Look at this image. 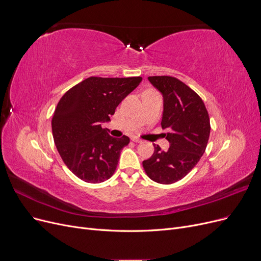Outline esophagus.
Listing matches in <instances>:
<instances>
[{"label":"esophagus","instance_id":"obj_1","mask_svg":"<svg viewBox=\"0 0 261 261\" xmlns=\"http://www.w3.org/2000/svg\"><path fill=\"white\" fill-rule=\"evenodd\" d=\"M132 141H133V143H136V144H140V143H141V141H143V140H141V139H139V138H137V137H132Z\"/></svg>","mask_w":261,"mask_h":261}]
</instances>
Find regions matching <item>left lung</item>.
Returning <instances> with one entry per match:
<instances>
[{
    "instance_id": "left-lung-1",
    "label": "left lung",
    "mask_w": 261,
    "mask_h": 261,
    "mask_svg": "<svg viewBox=\"0 0 261 261\" xmlns=\"http://www.w3.org/2000/svg\"><path fill=\"white\" fill-rule=\"evenodd\" d=\"M162 94L161 126L170 148L154 152L143 161L147 175L160 184H172L186 176L198 163L210 135V120L202 100L187 85L171 76L148 77Z\"/></svg>"
}]
</instances>
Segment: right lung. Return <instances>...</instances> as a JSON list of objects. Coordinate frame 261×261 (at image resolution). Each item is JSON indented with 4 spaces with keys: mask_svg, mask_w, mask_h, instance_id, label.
<instances>
[{
    "mask_svg": "<svg viewBox=\"0 0 261 261\" xmlns=\"http://www.w3.org/2000/svg\"><path fill=\"white\" fill-rule=\"evenodd\" d=\"M143 81L141 77H89L59 101L52 118L55 146L66 167L87 183L109 179L117 167L121 150L129 138L109 135L108 123L116 107Z\"/></svg>",
    "mask_w": 261,
    "mask_h": 261,
    "instance_id": "right-lung-1",
    "label": "right lung"
}]
</instances>
